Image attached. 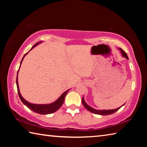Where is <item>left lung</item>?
<instances>
[{"mask_svg":"<svg viewBox=\"0 0 147 147\" xmlns=\"http://www.w3.org/2000/svg\"><path fill=\"white\" fill-rule=\"evenodd\" d=\"M119 50H120L121 52L122 55H123L124 57V58H126V59H128L127 54H126V53H125V52H124L123 50L122 49H121V48L119 49ZM82 102L84 106L85 107V108L87 109H88V111H90V112L93 113H95V114H98V115H110V114H112V113H114L115 112H116L117 111H118L119 109L121 108V107H120V108H118L115 109H109V110H97V109H94L93 108H92L91 107L88 106V104L86 103V102L84 101V98H82Z\"/></svg>","mask_w":147,"mask_h":147,"instance_id":"8db88e82","label":"left lung"}]
</instances>
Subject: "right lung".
I'll return each instance as SVG.
<instances>
[{
    "mask_svg": "<svg viewBox=\"0 0 147 147\" xmlns=\"http://www.w3.org/2000/svg\"><path fill=\"white\" fill-rule=\"evenodd\" d=\"M39 43H37L34 45L32 47V48L30 49L32 50V49L34 48L35 46H36ZM27 53L25 54V55L24 56V57L26 56V54H27ZM24 57L22 59L21 64L22 63V61L23 60ZM19 72V70H18ZM17 75H18V73H17ZM17 79H16V84H17V91H18V94L19 96V98L21 99V100L23 102V103L26 105L28 108L31 109L34 111L35 113H39V114H42V115H46V114H50V113H53L54 112H55L58 109H59V108H61V106H62V104H63V102L65 100V97L67 93L69 91V89L67 90L66 91H65L64 93L61 94L58 100L50 104H31L27 102L26 100H24V99L23 98V96H21V93L19 92V85H18V80H17Z\"/></svg>",
    "mask_w": 147,
    "mask_h": 147,
    "instance_id": "right-lung-1",
    "label": "right lung"
}]
</instances>
